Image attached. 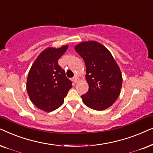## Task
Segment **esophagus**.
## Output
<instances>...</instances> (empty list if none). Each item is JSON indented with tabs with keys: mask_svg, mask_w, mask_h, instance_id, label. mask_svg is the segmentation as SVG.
I'll return each mask as SVG.
<instances>
[{
	"mask_svg": "<svg viewBox=\"0 0 153 153\" xmlns=\"http://www.w3.org/2000/svg\"><path fill=\"white\" fill-rule=\"evenodd\" d=\"M73 82H74L75 83H77V82H78V81H79V78H78V77L75 76V77H74V78H73Z\"/></svg>",
	"mask_w": 153,
	"mask_h": 153,
	"instance_id": "esophagus-1",
	"label": "esophagus"
}]
</instances>
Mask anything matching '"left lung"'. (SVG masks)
<instances>
[{
  "mask_svg": "<svg viewBox=\"0 0 153 153\" xmlns=\"http://www.w3.org/2000/svg\"><path fill=\"white\" fill-rule=\"evenodd\" d=\"M75 50L86 66L89 90L81 96L87 107L103 111L111 106L120 94L123 77L110 51L97 41L82 42Z\"/></svg>",
  "mask_w": 153,
  "mask_h": 153,
  "instance_id": "obj_1",
  "label": "left lung"
}]
</instances>
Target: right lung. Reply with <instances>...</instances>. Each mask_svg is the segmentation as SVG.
<instances>
[{
    "label": "right lung",
    "instance_id": "1",
    "mask_svg": "<svg viewBox=\"0 0 153 153\" xmlns=\"http://www.w3.org/2000/svg\"><path fill=\"white\" fill-rule=\"evenodd\" d=\"M48 48L39 54L28 72L26 89L32 103L46 112H52L63 104L64 98L72 87V82L58 64L68 49Z\"/></svg>",
    "mask_w": 153,
    "mask_h": 153
}]
</instances>
